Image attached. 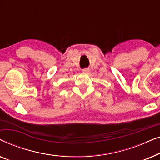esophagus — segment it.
<instances>
[{
	"label": "esophagus",
	"instance_id": "1",
	"mask_svg": "<svg viewBox=\"0 0 160 160\" xmlns=\"http://www.w3.org/2000/svg\"><path fill=\"white\" fill-rule=\"evenodd\" d=\"M82 71L84 72V73H88V72H89V70L88 68H84L82 70Z\"/></svg>",
	"mask_w": 160,
	"mask_h": 160
}]
</instances>
